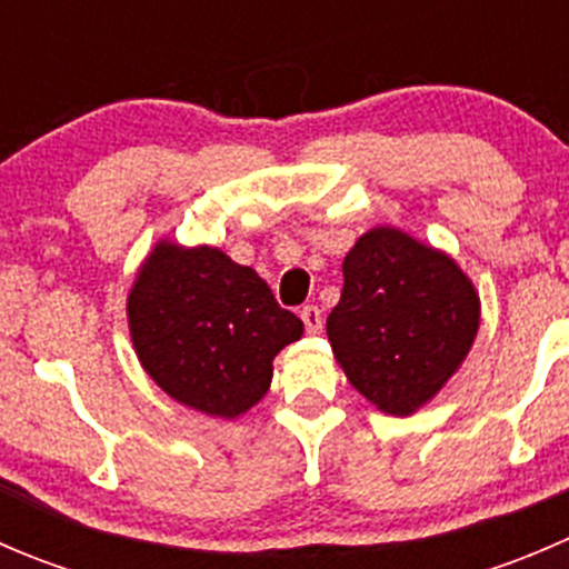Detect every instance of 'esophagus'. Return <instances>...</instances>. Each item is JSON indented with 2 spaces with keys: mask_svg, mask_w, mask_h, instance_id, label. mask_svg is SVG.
Segmentation results:
<instances>
[{
  "mask_svg": "<svg viewBox=\"0 0 569 569\" xmlns=\"http://www.w3.org/2000/svg\"><path fill=\"white\" fill-rule=\"evenodd\" d=\"M300 319L302 325H306L308 332H319L321 330V311L317 306H306L300 311Z\"/></svg>",
  "mask_w": 569,
  "mask_h": 569,
  "instance_id": "obj_1",
  "label": "esophagus"
}]
</instances>
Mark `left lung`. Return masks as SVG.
Segmentation results:
<instances>
[{"label":"left lung","mask_w":569,"mask_h":569,"mask_svg":"<svg viewBox=\"0 0 569 569\" xmlns=\"http://www.w3.org/2000/svg\"><path fill=\"white\" fill-rule=\"evenodd\" d=\"M479 330V295L449 256L396 228H375L343 258L327 338L371 405L410 416L460 363Z\"/></svg>","instance_id":"8db88e82"}]
</instances>
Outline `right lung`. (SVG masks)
I'll use <instances>...</instances> for the list:
<instances>
[{"instance_id": "add662e5", "label": "right lung", "mask_w": 569, "mask_h": 569, "mask_svg": "<svg viewBox=\"0 0 569 569\" xmlns=\"http://www.w3.org/2000/svg\"><path fill=\"white\" fill-rule=\"evenodd\" d=\"M142 369L164 393L206 416L248 412L272 382V360L302 336L256 269L217 248L159 242L129 295Z\"/></svg>"}]
</instances>
